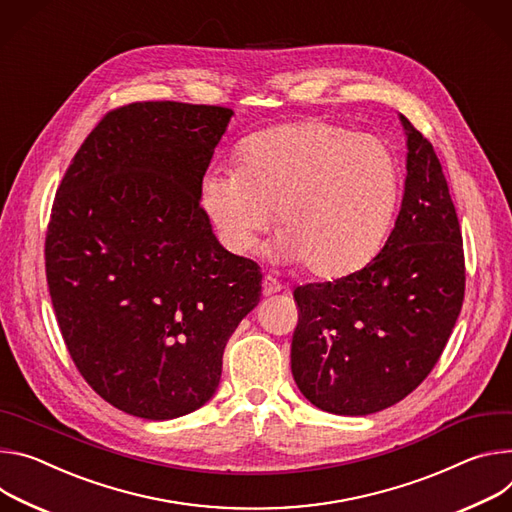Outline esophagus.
<instances>
[{"instance_id":"34e87169","label":"esophagus","mask_w":512,"mask_h":512,"mask_svg":"<svg viewBox=\"0 0 512 512\" xmlns=\"http://www.w3.org/2000/svg\"><path fill=\"white\" fill-rule=\"evenodd\" d=\"M280 291H282V285H280V282H278L276 278H272L270 274H266V276H264V280H262V293H264V297H270V295L280 293Z\"/></svg>"}]
</instances>
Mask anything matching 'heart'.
I'll return each instance as SVG.
<instances>
[{
  "mask_svg": "<svg viewBox=\"0 0 512 512\" xmlns=\"http://www.w3.org/2000/svg\"><path fill=\"white\" fill-rule=\"evenodd\" d=\"M399 162L368 134L321 120L262 130L240 146L238 168L211 166L199 203L221 244L248 254L276 211L270 246L323 278L366 266L382 248L399 201Z\"/></svg>",
  "mask_w": 512,
  "mask_h": 512,
  "instance_id": "1",
  "label": "heart"
}]
</instances>
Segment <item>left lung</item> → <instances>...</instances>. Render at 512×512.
<instances>
[{
	"label": "left lung",
	"instance_id": "left-lung-1",
	"mask_svg": "<svg viewBox=\"0 0 512 512\" xmlns=\"http://www.w3.org/2000/svg\"><path fill=\"white\" fill-rule=\"evenodd\" d=\"M407 177L384 248L358 272L295 289L293 378L307 401L360 417L403 401L437 364L466 289L456 207L431 142L399 113Z\"/></svg>",
	"mask_w": 512,
	"mask_h": 512
}]
</instances>
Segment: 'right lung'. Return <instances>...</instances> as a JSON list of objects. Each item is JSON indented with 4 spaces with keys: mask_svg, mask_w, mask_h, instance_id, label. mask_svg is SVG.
<instances>
[{
    "mask_svg": "<svg viewBox=\"0 0 512 512\" xmlns=\"http://www.w3.org/2000/svg\"><path fill=\"white\" fill-rule=\"evenodd\" d=\"M232 116L177 101L113 109L52 205L46 278L69 354L101 399L140 419L203 407L227 339L260 303V266L217 242L199 203Z\"/></svg>",
    "mask_w": 512,
    "mask_h": 512,
    "instance_id": "1",
    "label": "right lung"
}]
</instances>
